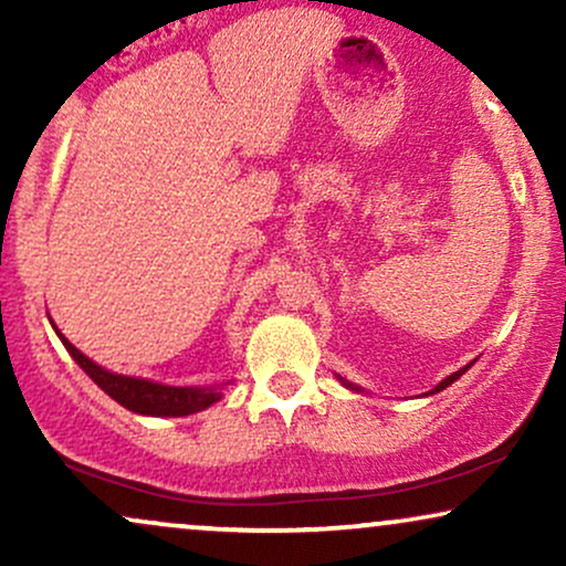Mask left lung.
Instances as JSON below:
<instances>
[{
  "label": "left lung",
  "instance_id": "8db88e82",
  "mask_svg": "<svg viewBox=\"0 0 566 566\" xmlns=\"http://www.w3.org/2000/svg\"><path fill=\"white\" fill-rule=\"evenodd\" d=\"M471 365H473V361H471ZM471 365H469V367H471ZM469 367H463V369H458V373H452V375H450V378H444V380H441V382H439V386H437V388H433V391H428V394H439V391H441V388L452 386V382H454V380H458V378H460V375H463V373H465V369H469ZM340 382H346V380H343V378H340ZM346 386H348V388H354V391H361V388L350 386V382H346Z\"/></svg>",
  "mask_w": 566,
  "mask_h": 566
}]
</instances>
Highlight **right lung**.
<instances>
[{
    "mask_svg": "<svg viewBox=\"0 0 566 566\" xmlns=\"http://www.w3.org/2000/svg\"><path fill=\"white\" fill-rule=\"evenodd\" d=\"M57 337H61L69 354L74 356L76 365L97 382V388H103L114 401L127 407L129 412L154 415V418H184V415L201 412V409L216 405L220 396H223L220 386H161V382L154 380L108 373V369L95 365L93 359H87L80 348L71 346L61 333H57Z\"/></svg>",
    "mask_w": 566,
    "mask_h": 566,
    "instance_id": "add662e5",
    "label": "right lung"
}]
</instances>
